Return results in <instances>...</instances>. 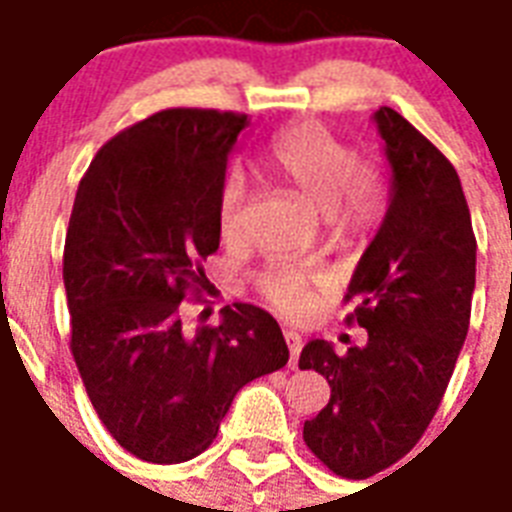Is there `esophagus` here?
<instances>
[{
    "mask_svg": "<svg viewBox=\"0 0 512 512\" xmlns=\"http://www.w3.org/2000/svg\"><path fill=\"white\" fill-rule=\"evenodd\" d=\"M284 341H287V349H290V368L295 370L300 357V349H303V338L298 333H292V330H284Z\"/></svg>",
    "mask_w": 512,
    "mask_h": 512,
    "instance_id": "34e87169",
    "label": "esophagus"
}]
</instances>
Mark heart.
<instances>
[{
    "label": "heart",
    "mask_w": 512,
    "mask_h": 512,
    "mask_svg": "<svg viewBox=\"0 0 512 512\" xmlns=\"http://www.w3.org/2000/svg\"><path fill=\"white\" fill-rule=\"evenodd\" d=\"M268 163L276 177L325 214L338 239H349L368 228L378 209L376 182L346 144L319 123H298L273 139ZM217 225L225 244L244 241L247 230V187L228 179L217 201ZM314 273L287 260H273L257 273V290L271 306L290 317L306 314L314 303Z\"/></svg>",
    "instance_id": "obj_1"
}]
</instances>
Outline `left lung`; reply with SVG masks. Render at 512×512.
Masks as SVG:
<instances>
[{
	"label": "left lung",
	"mask_w": 512,
	"mask_h": 512,
	"mask_svg": "<svg viewBox=\"0 0 512 512\" xmlns=\"http://www.w3.org/2000/svg\"><path fill=\"white\" fill-rule=\"evenodd\" d=\"M392 193L346 300L368 341L338 354L308 341L300 370L330 384V403L303 424V440L335 475L365 481L411 451L454 373L470 327L475 233L459 174L416 128L381 107L373 115Z\"/></svg>",
	"instance_id": "obj_1"
}]
</instances>
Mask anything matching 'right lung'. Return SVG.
Masks as SVG:
<instances>
[{"instance_id":"right-lung-1","label":"right lung","mask_w":512,"mask_h":512,"mask_svg":"<svg viewBox=\"0 0 512 512\" xmlns=\"http://www.w3.org/2000/svg\"><path fill=\"white\" fill-rule=\"evenodd\" d=\"M247 115L163 109L109 139L77 187L64 244L72 354L109 435L152 464L212 446L241 386L287 365L276 319L233 303L187 330L182 300L209 290L217 201Z\"/></svg>"}]
</instances>
